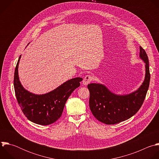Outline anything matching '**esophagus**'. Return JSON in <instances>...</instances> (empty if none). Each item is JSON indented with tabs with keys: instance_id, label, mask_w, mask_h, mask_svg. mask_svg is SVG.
Wrapping results in <instances>:
<instances>
[{
	"instance_id": "1",
	"label": "esophagus",
	"mask_w": 159,
	"mask_h": 159,
	"mask_svg": "<svg viewBox=\"0 0 159 159\" xmlns=\"http://www.w3.org/2000/svg\"><path fill=\"white\" fill-rule=\"evenodd\" d=\"M93 76L91 75H86L83 80V83L84 84H88V83H91L93 81Z\"/></svg>"
}]
</instances>
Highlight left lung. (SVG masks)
<instances>
[{
  "label": "left lung",
  "instance_id": "1",
  "mask_svg": "<svg viewBox=\"0 0 159 159\" xmlns=\"http://www.w3.org/2000/svg\"><path fill=\"white\" fill-rule=\"evenodd\" d=\"M140 57L145 63V78L141 86L126 95H116L101 84H88L89 91V108L98 120L107 125H114L128 120L141 108L149 87L150 74L148 58L140 46Z\"/></svg>",
  "mask_w": 159,
  "mask_h": 159
}]
</instances>
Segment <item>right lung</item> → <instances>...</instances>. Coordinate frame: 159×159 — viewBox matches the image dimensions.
<instances>
[{
  "instance_id": "obj_1",
  "label": "right lung",
  "mask_w": 159,
  "mask_h": 159,
  "mask_svg": "<svg viewBox=\"0 0 159 159\" xmlns=\"http://www.w3.org/2000/svg\"><path fill=\"white\" fill-rule=\"evenodd\" d=\"M18 59L16 66L14 86L17 103L23 113L30 121L41 125H48L61 116L65 103L73 91L80 86L81 78L67 81L54 90L44 94H34L25 90L18 76Z\"/></svg>"
}]
</instances>
